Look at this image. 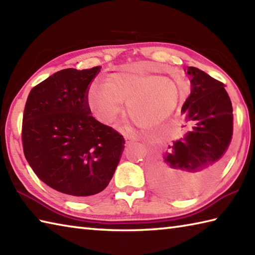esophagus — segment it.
<instances>
[{
	"instance_id": "esophagus-1",
	"label": "esophagus",
	"mask_w": 255,
	"mask_h": 255,
	"mask_svg": "<svg viewBox=\"0 0 255 255\" xmlns=\"http://www.w3.org/2000/svg\"><path fill=\"white\" fill-rule=\"evenodd\" d=\"M126 139H128V140H136V136H134V134L129 133L126 136Z\"/></svg>"
}]
</instances>
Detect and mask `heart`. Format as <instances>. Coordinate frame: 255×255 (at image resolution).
I'll list each match as a JSON object with an SVG mask.
<instances>
[{
  "mask_svg": "<svg viewBox=\"0 0 255 255\" xmlns=\"http://www.w3.org/2000/svg\"><path fill=\"white\" fill-rule=\"evenodd\" d=\"M179 89L171 79L158 75L125 71L113 74L104 86L94 84L88 104L96 116L111 123L126 104V114L141 128H152L171 116L179 101Z\"/></svg>",
  "mask_w": 255,
  "mask_h": 255,
  "instance_id": "b5f03b06",
  "label": "heart"
}]
</instances>
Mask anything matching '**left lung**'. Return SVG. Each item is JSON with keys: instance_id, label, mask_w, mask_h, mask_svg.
Instances as JSON below:
<instances>
[{"instance_id": "8db88e82", "label": "left lung", "mask_w": 255, "mask_h": 255, "mask_svg": "<svg viewBox=\"0 0 255 255\" xmlns=\"http://www.w3.org/2000/svg\"><path fill=\"white\" fill-rule=\"evenodd\" d=\"M191 93L181 108L191 131L169 146L156 163L152 180L159 191L180 197L190 193L192 179L206 180L220 167L233 133V111L226 85L196 67H188ZM184 127V126H183Z\"/></svg>"}]
</instances>
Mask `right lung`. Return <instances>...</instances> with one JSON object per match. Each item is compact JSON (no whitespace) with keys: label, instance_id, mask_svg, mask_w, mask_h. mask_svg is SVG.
<instances>
[{"label":"right lung","instance_id":"right-lung-1","mask_svg":"<svg viewBox=\"0 0 255 255\" xmlns=\"http://www.w3.org/2000/svg\"><path fill=\"white\" fill-rule=\"evenodd\" d=\"M99 72L62 69L32 88L24 108L28 164L44 183L75 199L108 186L125 147L121 133L91 115L88 88Z\"/></svg>","mask_w":255,"mask_h":255}]
</instances>
